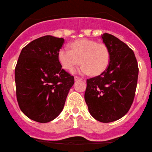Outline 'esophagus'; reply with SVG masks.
Listing matches in <instances>:
<instances>
[{"instance_id":"1","label":"esophagus","mask_w":152,"mask_h":152,"mask_svg":"<svg viewBox=\"0 0 152 152\" xmlns=\"http://www.w3.org/2000/svg\"><path fill=\"white\" fill-rule=\"evenodd\" d=\"M82 80H83V79H82V77H78V76H75V81Z\"/></svg>"}]
</instances>
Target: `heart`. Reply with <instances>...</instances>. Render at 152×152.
<instances>
[{"label": "heart", "instance_id": "b5f03b06", "mask_svg": "<svg viewBox=\"0 0 152 152\" xmlns=\"http://www.w3.org/2000/svg\"><path fill=\"white\" fill-rule=\"evenodd\" d=\"M70 47L71 50L67 48L61 49L58 54L59 62L67 70H71L82 63L83 64L74 70V72L98 75L107 68L110 52L105 44L82 38L72 42Z\"/></svg>", "mask_w": 152, "mask_h": 152}]
</instances>
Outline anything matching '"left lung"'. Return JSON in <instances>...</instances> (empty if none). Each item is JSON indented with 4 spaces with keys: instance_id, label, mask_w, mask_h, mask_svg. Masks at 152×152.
<instances>
[{
    "instance_id": "8db88e82",
    "label": "left lung",
    "mask_w": 152,
    "mask_h": 152,
    "mask_svg": "<svg viewBox=\"0 0 152 152\" xmlns=\"http://www.w3.org/2000/svg\"><path fill=\"white\" fill-rule=\"evenodd\" d=\"M109 49L110 63L100 75L86 80L84 99L94 119L109 123L129 112L136 90L138 66L133 50L109 33L102 35Z\"/></svg>"
}]
</instances>
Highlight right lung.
Here are the masks:
<instances>
[{
	"label": "right lung",
	"mask_w": 152,
	"mask_h": 152,
	"mask_svg": "<svg viewBox=\"0 0 152 152\" xmlns=\"http://www.w3.org/2000/svg\"><path fill=\"white\" fill-rule=\"evenodd\" d=\"M64 39L45 35L23 47L15 75L19 107L29 119L47 123L64 109L74 77L62 69L58 52Z\"/></svg>",
	"instance_id": "add662e5"
}]
</instances>
